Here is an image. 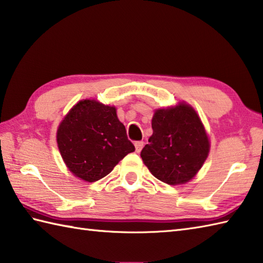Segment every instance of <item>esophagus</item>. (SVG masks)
<instances>
[{
	"label": "esophagus",
	"mask_w": 263,
	"mask_h": 263,
	"mask_svg": "<svg viewBox=\"0 0 263 263\" xmlns=\"http://www.w3.org/2000/svg\"><path fill=\"white\" fill-rule=\"evenodd\" d=\"M135 146H136V152L137 153H140L142 147H143V141H136L135 142Z\"/></svg>",
	"instance_id": "34e87169"
}]
</instances>
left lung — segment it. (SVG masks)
Instances as JSON below:
<instances>
[{
  "instance_id": "1",
  "label": "left lung",
  "mask_w": 263,
  "mask_h": 263,
  "mask_svg": "<svg viewBox=\"0 0 263 263\" xmlns=\"http://www.w3.org/2000/svg\"><path fill=\"white\" fill-rule=\"evenodd\" d=\"M152 127L153 136L140 154L143 163L163 182H188L202 167L210 151L206 132L196 111L186 104L158 109Z\"/></svg>"
}]
</instances>
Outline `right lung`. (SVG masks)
<instances>
[{
  "instance_id": "obj_1",
  "label": "right lung",
  "mask_w": 263,
  "mask_h": 263,
  "mask_svg": "<svg viewBox=\"0 0 263 263\" xmlns=\"http://www.w3.org/2000/svg\"><path fill=\"white\" fill-rule=\"evenodd\" d=\"M57 142L70 172L89 182L109 174L135 146L115 107L95 100L77 102L60 123Z\"/></svg>"
}]
</instances>
